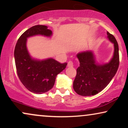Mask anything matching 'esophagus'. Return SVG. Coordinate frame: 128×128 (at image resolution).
Masks as SVG:
<instances>
[{
  "label": "esophagus",
  "instance_id": "34e87169",
  "mask_svg": "<svg viewBox=\"0 0 128 128\" xmlns=\"http://www.w3.org/2000/svg\"><path fill=\"white\" fill-rule=\"evenodd\" d=\"M67 66L68 67H72L73 66V62L72 61H69L68 62V64H67Z\"/></svg>",
  "mask_w": 128,
  "mask_h": 128
}]
</instances>
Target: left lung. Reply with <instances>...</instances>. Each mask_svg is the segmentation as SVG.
Segmentation results:
<instances>
[{
	"instance_id": "left-lung-1",
	"label": "left lung",
	"mask_w": 128,
	"mask_h": 128,
	"mask_svg": "<svg viewBox=\"0 0 128 128\" xmlns=\"http://www.w3.org/2000/svg\"><path fill=\"white\" fill-rule=\"evenodd\" d=\"M108 38L114 45V53L109 63L99 65L95 62L93 54L90 51L77 55L80 65L76 70L73 82V89L80 96L95 95L105 88L115 76L119 66L118 45L112 34L107 32Z\"/></svg>"
}]
</instances>
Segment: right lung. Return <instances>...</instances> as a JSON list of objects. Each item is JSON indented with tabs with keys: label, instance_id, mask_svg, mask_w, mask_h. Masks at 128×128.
Instances as JSON below:
<instances>
[{
	"label": "right lung",
	"instance_id": "1",
	"mask_svg": "<svg viewBox=\"0 0 128 128\" xmlns=\"http://www.w3.org/2000/svg\"><path fill=\"white\" fill-rule=\"evenodd\" d=\"M52 30L44 25L34 26L20 36L14 49L16 70L23 86L34 93L42 94L52 89L57 74L65 69L67 63L49 59H32L26 48L27 38L36 35L52 36Z\"/></svg>",
	"mask_w": 128,
	"mask_h": 128
}]
</instances>
